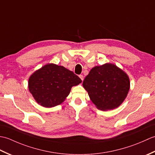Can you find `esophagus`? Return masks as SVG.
<instances>
[{"mask_svg": "<svg viewBox=\"0 0 155 155\" xmlns=\"http://www.w3.org/2000/svg\"><path fill=\"white\" fill-rule=\"evenodd\" d=\"M79 77H80V78H81V79L82 81H83V80H84V77H83V75L80 74V75H79Z\"/></svg>", "mask_w": 155, "mask_h": 155, "instance_id": "esophagus-1", "label": "esophagus"}]
</instances>
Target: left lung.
Listing matches in <instances>:
<instances>
[{
  "label": "left lung",
  "instance_id": "left-lung-1",
  "mask_svg": "<svg viewBox=\"0 0 155 155\" xmlns=\"http://www.w3.org/2000/svg\"><path fill=\"white\" fill-rule=\"evenodd\" d=\"M83 85L98 109L108 110L123 103L130 89V80L122 69L106 63L92 68Z\"/></svg>",
  "mask_w": 155,
  "mask_h": 155
}]
</instances>
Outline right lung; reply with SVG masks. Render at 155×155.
I'll list each match as a JSON object with an SVG mask.
<instances>
[{
  "label": "right lung",
  "instance_id": "right-lung-1",
  "mask_svg": "<svg viewBox=\"0 0 155 155\" xmlns=\"http://www.w3.org/2000/svg\"><path fill=\"white\" fill-rule=\"evenodd\" d=\"M82 82L77 75L62 66L47 64L36 71L28 79V89L37 103L51 108L64 102L72 87Z\"/></svg>",
  "mask_w": 155,
  "mask_h": 155
}]
</instances>
